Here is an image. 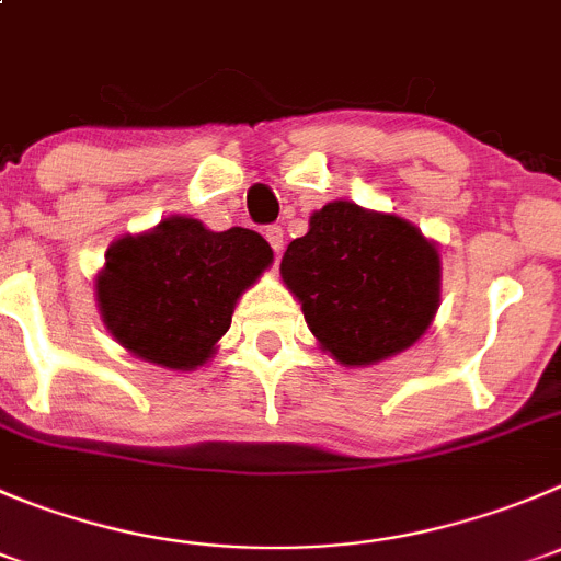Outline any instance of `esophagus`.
Returning <instances> with one entry per match:
<instances>
[{"label":"esophagus","mask_w":561,"mask_h":561,"mask_svg":"<svg viewBox=\"0 0 561 561\" xmlns=\"http://www.w3.org/2000/svg\"><path fill=\"white\" fill-rule=\"evenodd\" d=\"M264 237H266V242L272 244V250H275V253H280V250H284V228L270 226L264 231Z\"/></svg>","instance_id":"34e87169"}]
</instances>
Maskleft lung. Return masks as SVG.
<instances>
[{"label": "left lung", "mask_w": 561, "mask_h": 561, "mask_svg": "<svg viewBox=\"0 0 561 561\" xmlns=\"http://www.w3.org/2000/svg\"><path fill=\"white\" fill-rule=\"evenodd\" d=\"M286 286L319 344L346 366L408 350L437 311L435 244L393 215L335 201L311 217L280 261Z\"/></svg>", "instance_id": "8db88e82"}]
</instances>
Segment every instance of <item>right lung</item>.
Returning <instances> with one entry per match:
<instances>
[{"label": "right lung", "instance_id": "obj_1", "mask_svg": "<svg viewBox=\"0 0 561 561\" xmlns=\"http://www.w3.org/2000/svg\"><path fill=\"white\" fill-rule=\"evenodd\" d=\"M250 228L209 231L170 217L151 233L117 239L99 275L104 324L126 350L168 369H195L231 328L239 295L270 266Z\"/></svg>", "mask_w": 561, "mask_h": 561}]
</instances>
